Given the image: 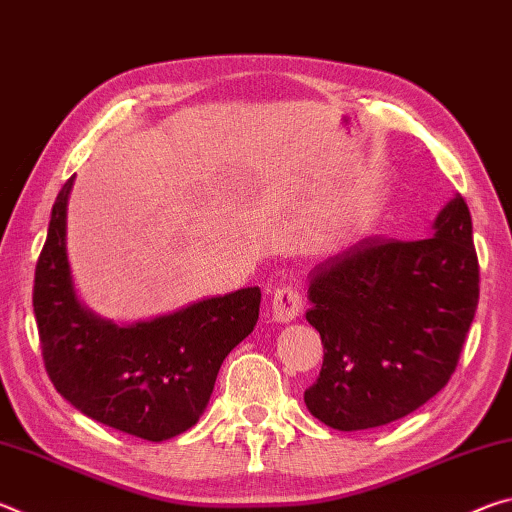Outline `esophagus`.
<instances>
[{"mask_svg": "<svg viewBox=\"0 0 512 512\" xmlns=\"http://www.w3.org/2000/svg\"><path fill=\"white\" fill-rule=\"evenodd\" d=\"M302 311V293L293 284H280L271 296V316L277 323H291Z\"/></svg>", "mask_w": 512, "mask_h": 512, "instance_id": "obj_1", "label": "esophagus"}]
</instances>
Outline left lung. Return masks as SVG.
Listing matches in <instances>:
<instances>
[{"label": "left lung", "instance_id": "8db88e82", "mask_svg": "<svg viewBox=\"0 0 512 512\" xmlns=\"http://www.w3.org/2000/svg\"><path fill=\"white\" fill-rule=\"evenodd\" d=\"M309 275L307 320L325 350L305 391L314 418L339 431L372 429L443 391L479 305V259L463 196L440 210L433 237H368Z\"/></svg>", "mask_w": 512, "mask_h": 512}]
</instances>
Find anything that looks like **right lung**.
Masks as SVG:
<instances>
[{
  "label": "right lung",
  "instance_id": "1",
  "mask_svg": "<svg viewBox=\"0 0 512 512\" xmlns=\"http://www.w3.org/2000/svg\"><path fill=\"white\" fill-rule=\"evenodd\" d=\"M74 176L56 196L36 264L33 311L45 370L88 418L160 443L201 418L223 359L253 332L259 287L117 327L85 309L69 275L65 230Z\"/></svg>",
  "mask_w": 512,
  "mask_h": 512
}]
</instances>
